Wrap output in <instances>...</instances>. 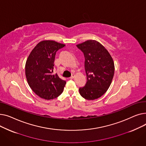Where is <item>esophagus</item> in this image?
Wrapping results in <instances>:
<instances>
[{
  "label": "esophagus",
  "instance_id": "1",
  "mask_svg": "<svg viewBox=\"0 0 146 146\" xmlns=\"http://www.w3.org/2000/svg\"><path fill=\"white\" fill-rule=\"evenodd\" d=\"M74 77H75V74H72V76H71V77L70 78V79H73Z\"/></svg>",
  "mask_w": 146,
  "mask_h": 146
}]
</instances>
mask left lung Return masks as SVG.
I'll use <instances>...</instances> for the list:
<instances>
[{"label": "left lung", "mask_w": 146, "mask_h": 146, "mask_svg": "<svg viewBox=\"0 0 146 146\" xmlns=\"http://www.w3.org/2000/svg\"><path fill=\"white\" fill-rule=\"evenodd\" d=\"M85 57L87 82L79 88L80 95L87 100L102 96L110 88L114 74V63L109 52L95 40L76 45Z\"/></svg>", "instance_id": "obj_1"}]
</instances>
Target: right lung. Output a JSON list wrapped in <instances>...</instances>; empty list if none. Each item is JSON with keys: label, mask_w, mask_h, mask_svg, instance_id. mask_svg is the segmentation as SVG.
<instances>
[{"label": "right lung", "mask_w": 146, "mask_h": 146, "mask_svg": "<svg viewBox=\"0 0 146 146\" xmlns=\"http://www.w3.org/2000/svg\"><path fill=\"white\" fill-rule=\"evenodd\" d=\"M65 46L54 41L38 43L31 52L25 64L26 78L30 88L40 98L49 100L63 92L66 82L53 74L56 52Z\"/></svg>", "instance_id": "right-lung-1"}]
</instances>
